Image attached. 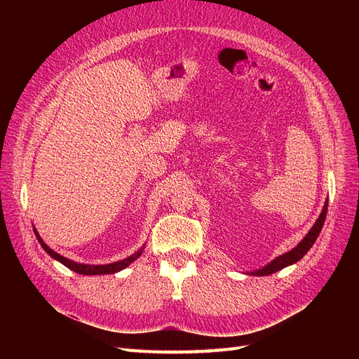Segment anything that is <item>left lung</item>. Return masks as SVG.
Masks as SVG:
<instances>
[{
    "mask_svg": "<svg viewBox=\"0 0 359 359\" xmlns=\"http://www.w3.org/2000/svg\"><path fill=\"white\" fill-rule=\"evenodd\" d=\"M327 211H328V201L325 202V206H323V210H322V212L319 215V219L316 220V223L313 224L310 232L306 236H304V240L295 248L290 250V252H287L285 255L276 257L273 262L268 264L262 269L255 271V273H252V274L253 276H269V274L277 273V271L283 269V268H286V266H289L292 264L298 262V260L309 252V250L311 248V245L314 244V241H316V238L319 236V233L322 231V226L325 223V219H327Z\"/></svg>",
    "mask_w": 359,
    "mask_h": 359,
    "instance_id": "1",
    "label": "left lung"
}]
</instances>
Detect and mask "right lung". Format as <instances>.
Returning a JSON list of instances; mask_svg holds the SVG:
<instances>
[{"label": "right lung", "instance_id": "1", "mask_svg": "<svg viewBox=\"0 0 359 359\" xmlns=\"http://www.w3.org/2000/svg\"><path fill=\"white\" fill-rule=\"evenodd\" d=\"M34 233L37 236V240L40 243V245L45 248V252L52 256L53 259H57L58 262H61L62 265H66L67 268H70L72 271H74V273L78 274H83V276H102V274H114V273H118V271L124 269L126 266H128L130 264L133 262V260H136L140 255H142V248L137 250V252L135 255H132L130 257H126L123 260H119V262H114V264H107V265H82V264H76L73 262V260H69L67 257H62L61 255L53 252L52 248H49L45 243H43V240L40 238V235L37 233V231L34 229Z\"/></svg>", "mask_w": 359, "mask_h": 359}]
</instances>
